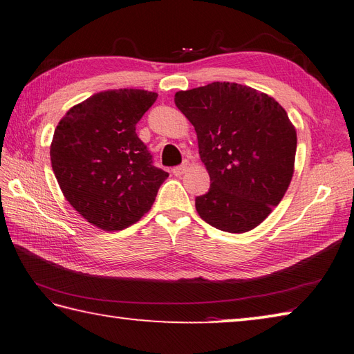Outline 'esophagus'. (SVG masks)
Returning <instances> with one entry per match:
<instances>
[{"label": "esophagus", "mask_w": 354, "mask_h": 354, "mask_svg": "<svg viewBox=\"0 0 354 354\" xmlns=\"http://www.w3.org/2000/svg\"><path fill=\"white\" fill-rule=\"evenodd\" d=\"M187 167H188V162H183V165L175 166V167L172 169V172H174V175L180 176L182 174H185V172H187Z\"/></svg>", "instance_id": "1"}]
</instances>
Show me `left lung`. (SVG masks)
I'll return each instance as SVG.
<instances>
[{"mask_svg":"<svg viewBox=\"0 0 354 354\" xmlns=\"http://www.w3.org/2000/svg\"><path fill=\"white\" fill-rule=\"evenodd\" d=\"M175 104L195 127L209 174L208 192L195 198L199 217L227 233L253 230L281 203L294 174L297 131L286 111L234 82L179 91Z\"/></svg>","mask_w":354,"mask_h":354,"instance_id":"8db88e82","label":"left lung"}]
</instances>
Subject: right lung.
Wrapping results in <instances>:
<instances>
[{"label":"right lung","instance_id":"obj_1","mask_svg":"<svg viewBox=\"0 0 354 354\" xmlns=\"http://www.w3.org/2000/svg\"><path fill=\"white\" fill-rule=\"evenodd\" d=\"M156 98L143 89L104 91L72 106L55 130L50 160L60 189L106 232L139 221L169 176L136 133Z\"/></svg>","mask_w":354,"mask_h":354}]
</instances>
